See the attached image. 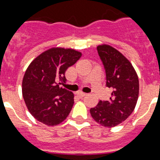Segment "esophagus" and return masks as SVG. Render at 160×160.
I'll return each mask as SVG.
<instances>
[{"instance_id":"1","label":"esophagus","mask_w":160,"mask_h":160,"mask_svg":"<svg viewBox=\"0 0 160 160\" xmlns=\"http://www.w3.org/2000/svg\"><path fill=\"white\" fill-rule=\"evenodd\" d=\"M77 95L80 98H82V97H83V96H86V93H83V92H79L77 93Z\"/></svg>"}]
</instances>
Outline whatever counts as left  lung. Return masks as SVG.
Listing matches in <instances>:
<instances>
[{
	"instance_id": "8db88e82",
	"label": "left lung",
	"mask_w": 160,
	"mask_h": 160,
	"mask_svg": "<svg viewBox=\"0 0 160 160\" xmlns=\"http://www.w3.org/2000/svg\"><path fill=\"white\" fill-rule=\"evenodd\" d=\"M97 52L106 74V87L112 90L108 100H100L90 109L95 121L107 128L117 126L135 109L139 96V79L128 59L109 45H100Z\"/></svg>"
}]
</instances>
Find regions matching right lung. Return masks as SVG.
Returning a JSON list of instances; mask_svg holds the SVG:
<instances>
[{"label":"right lung","mask_w":160,"mask_h":160,"mask_svg":"<svg viewBox=\"0 0 160 160\" xmlns=\"http://www.w3.org/2000/svg\"><path fill=\"white\" fill-rule=\"evenodd\" d=\"M81 57L73 49L53 48L29 64L22 81V94L28 111L48 126L63 122L74 104L72 92L60 87L66 83L65 72Z\"/></svg>","instance_id":"add662e5"}]
</instances>
